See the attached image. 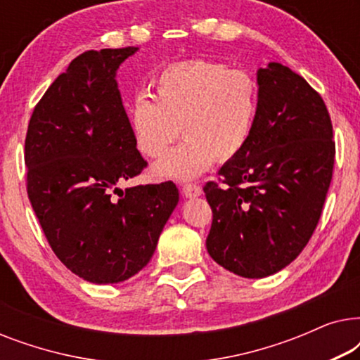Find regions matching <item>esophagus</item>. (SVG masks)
<instances>
[{
    "label": "esophagus",
    "mask_w": 360,
    "mask_h": 360,
    "mask_svg": "<svg viewBox=\"0 0 360 360\" xmlns=\"http://www.w3.org/2000/svg\"><path fill=\"white\" fill-rule=\"evenodd\" d=\"M181 193H184L186 198H195V196L201 195V186L198 184H185L181 186Z\"/></svg>",
    "instance_id": "esophagus-1"
}]
</instances>
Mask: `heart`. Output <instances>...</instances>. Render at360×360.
Segmentation results:
<instances>
[{"label": "heart", "mask_w": 360, "mask_h": 360, "mask_svg": "<svg viewBox=\"0 0 360 360\" xmlns=\"http://www.w3.org/2000/svg\"><path fill=\"white\" fill-rule=\"evenodd\" d=\"M150 88L154 101L139 95L127 108L137 150L160 159L180 132L186 137L154 167L157 179H193L214 160L234 159L249 142L259 111V83L249 72L185 60L162 68Z\"/></svg>", "instance_id": "b5f03b06"}]
</instances>
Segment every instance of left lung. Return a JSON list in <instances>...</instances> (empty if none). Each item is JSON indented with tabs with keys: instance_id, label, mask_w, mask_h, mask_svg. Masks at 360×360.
Returning a JSON list of instances; mask_svg holds the SVG:
<instances>
[{
	"instance_id": "left-lung-1",
	"label": "left lung",
	"mask_w": 360,
	"mask_h": 360,
	"mask_svg": "<svg viewBox=\"0 0 360 360\" xmlns=\"http://www.w3.org/2000/svg\"><path fill=\"white\" fill-rule=\"evenodd\" d=\"M250 139L203 191L213 211L206 249L245 278L272 275L308 244L333 179L336 144L323 98L298 73L269 63L257 73Z\"/></svg>"
}]
</instances>
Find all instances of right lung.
<instances>
[{
	"instance_id": "right-lung-1",
	"label": "right lung",
	"mask_w": 360,
	"mask_h": 360,
	"mask_svg": "<svg viewBox=\"0 0 360 360\" xmlns=\"http://www.w3.org/2000/svg\"><path fill=\"white\" fill-rule=\"evenodd\" d=\"M137 47L73 58L34 108L24 162L27 196L53 254L93 283L146 267L179 203L174 181L117 188L147 167L115 80Z\"/></svg>"
}]
</instances>
